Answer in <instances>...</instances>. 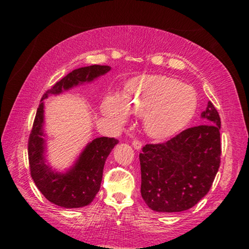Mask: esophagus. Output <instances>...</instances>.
Returning a JSON list of instances; mask_svg holds the SVG:
<instances>
[{"instance_id": "1", "label": "esophagus", "mask_w": 249, "mask_h": 249, "mask_svg": "<svg viewBox=\"0 0 249 249\" xmlns=\"http://www.w3.org/2000/svg\"><path fill=\"white\" fill-rule=\"evenodd\" d=\"M132 144H133V147H134L135 149H141L142 146V142L140 140H134Z\"/></svg>"}]
</instances>
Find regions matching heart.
Returning <instances> with one entry per match:
<instances>
[{
    "label": "heart",
    "mask_w": 249,
    "mask_h": 249,
    "mask_svg": "<svg viewBox=\"0 0 249 249\" xmlns=\"http://www.w3.org/2000/svg\"><path fill=\"white\" fill-rule=\"evenodd\" d=\"M197 107L192 87L165 75H142L126 84L123 96L107 95L102 102L105 116L122 124L129 112L144 115V127L151 137L163 138L187 126Z\"/></svg>",
    "instance_id": "1"
}]
</instances>
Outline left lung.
I'll return each mask as SVG.
<instances>
[{
    "label": "left lung",
    "mask_w": 249,
    "mask_h": 249,
    "mask_svg": "<svg viewBox=\"0 0 249 249\" xmlns=\"http://www.w3.org/2000/svg\"><path fill=\"white\" fill-rule=\"evenodd\" d=\"M201 116L205 124L142 147L141 193L151 210L171 213L191 209L212 187L221 163V119L211 102Z\"/></svg>",
    "instance_id": "obj_1"
}]
</instances>
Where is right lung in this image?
<instances>
[{
	"instance_id": "1",
	"label": "right lung",
	"mask_w": 249,
	"mask_h": 249,
	"mask_svg": "<svg viewBox=\"0 0 249 249\" xmlns=\"http://www.w3.org/2000/svg\"><path fill=\"white\" fill-rule=\"evenodd\" d=\"M109 66L93 65L73 70L56 82L41 98L28 138V162L31 176L38 190L53 204L62 208H81L90 204L99 192L105 160L117 144V140L99 137L92 141L67 174H54L44 160V102L48 94H58L79 83L92 81L107 73Z\"/></svg>"
}]
</instances>
